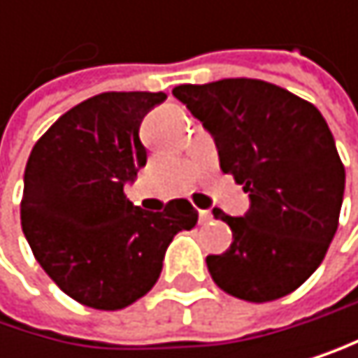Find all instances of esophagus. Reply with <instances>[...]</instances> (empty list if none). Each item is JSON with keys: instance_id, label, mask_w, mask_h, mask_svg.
Returning <instances> with one entry per match:
<instances>
[{"instance_id": "34e87169", "label": "esophagus", "mask_w": 358, "mask_h": 358, "mask_svg": "<svg viewBox=\"0 0 358 358\" xmlns=\"http://www.w3.org/2000/svg\"><path fill=\"white\" fill-rule=\"evenodd\" d=\"M210 221H213L210 210H199V223H210Z\"/></svg>"}]
</instances>
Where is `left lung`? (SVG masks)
<instances>
[{"label":"left lung","instance_id":"obj_1","mask_svg":"<svg viewBox=\"0 0 358 358\" xmlns=\"http://www.w3.org/2000/svg\"><path fill=\"white\" fill-rule=\"evenodd\" d=\"M173 96L215 139L223 173L249 193L245 217L215 208L231 245L208 255L223 292L266 303L320 266L337 231L346 171L327 120L311 103L259 79L178 85Z\"/></svg>","mask_w":358,"mask_h":358}]
</instances>
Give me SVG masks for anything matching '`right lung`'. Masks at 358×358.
<instances>
[{
  "instance_id": "right-lung-1",
  "label": "right lung",
  "mask_w": 358,
  "mask_h": 358,
  "mask_svg": "<svg viewBox=\"0 0 358 358\" xmlns=\"http://www.w3.org/2000/svg\"><path fill=\"white\" fill-rule=\"evenodd\" d=\"M163 92H105L66 111L25 165L21 225L38 264L81 305L122 309L152 290L163 257L197 223L187 199L148 213L124 187L145 165L141 120Z\"/></svg>"
}]
</instances>
